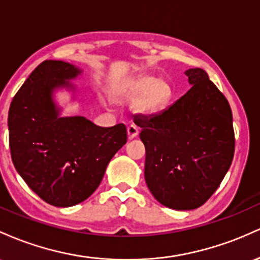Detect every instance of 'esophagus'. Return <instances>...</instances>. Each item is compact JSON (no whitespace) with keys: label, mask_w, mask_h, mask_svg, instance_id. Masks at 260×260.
<instances>
[{"label":"esophagus","mask_w":260,"mask_h":260,"mask_svg":"<svg viewBox=\"0 0 260 260\" xmlns=\"http://www.w3.org/2000/svg\"><path fill=\"white\" fill-rule=\"evenodd\" d=\"M127 135H129V139H134L139 135V127L135 126V125H130L127 126Z\"/></svg>","instance_id":"34e87169"}]
</instances>
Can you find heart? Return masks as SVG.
I'll list each match as a JSON object with an SVG mask.
<instances>
[{
    "label": "heart",
    "mask_w": 260,
    "mask_h": 260,
    "mask_svg": "<svg viewBox=\"0 0 260 260\" xmlns=\"http://www.w3.org/2000/svg\"><path fill=\"white\" fill-rule=\"evenodd\" d=\"M121 95L127 101H136V110L145 115L161 113L171 99V87L165 81L152 76H142L127 83L121 89Z\"/></svg>",
    "instance_id": "1"
}]
</instances>
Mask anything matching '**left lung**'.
Wrapping results in <instances>:
<instances>
[{"label": "left lung", "instance_id": "8db88e82", "mask_svg": "<svg viewBox=\"0 0 260 260\" xmlns=\"http://www.w3.org/2000/svg\"><path fill=\"white\" fill-rule=\"evenodd\" d=\"M190 89L159 114L139 116L146 148L145 180L167 208L204 205L226 176L235 154L232 110L201 69L185 71Z\"/></svg>", "mask_w": 260, "mask_h": 260}]
</instances>
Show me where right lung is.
Masks as SVG:
<instances>
[{
    "mask_svg": "<svg viewBox=\"0 0 260 260\" xmlns=\"http://www.w3.org/2000/svg\"><path fill=\"white\" fill-rule=\"evenodd\" d=\"M78 74L63 61H43L16 93L8 113L14 167L40 199L59 208L91 197L127 141L124 124L99 127L82 116L60 118L52 89L70 86L66 80Z\"/></svg>",
    "mask_w": 260,
    "mask_h": 260,
    "instance_id": "1",
    "label": "right lung"
}]
</instances>
